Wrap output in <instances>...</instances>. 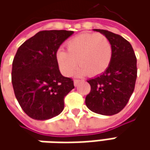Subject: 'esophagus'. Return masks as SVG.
Wrapping results in <instances>:
<instances>
[{
    "label": "esophagus",
    "mask_w": 150,
    "mask_h": 150,
    "mask_svg": "<svg viewBox=\"0 0 150 150\" xmlns=\"http://www.w3.org/2000/svg\"><path fill=\"white\" fill-rule=\"evenodd\" d=\"M79 83V80H74V86H78V84Z\"/></svg>",
    "instance_id": "34e87169"
}]
</instances>
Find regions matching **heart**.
Returning a JSON list of instances; mask_svg holds the SVG:
<instances>
[{"label":"heart","mask_w":150,"mask_h":150,"mask_svg":"<svg viewBox=\"0 0 150 150\" xmlns=\"http://www.w3.org/2000/svg\"><path fill=\"white\" fill-rule=\"evenodd\" d=\"M67 49L57 52V61L61 72L69 76L78 64L81 65L75 75H98L109 66L112 60V46L102 34H80L67 42ZM79 61H78L77 60Z\"/></svg>","instance_id":"b5f03b06"}]
</instances>
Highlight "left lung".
Returning <instances> with one entry per match:
<instances>
[{"label":"left lung","instance_id":"1","mask_svg":"<svg viewBox=\"0 0 150 150\" xmlns=\"http://www.w3.org/2000/svg\"><path fill=\"white\" fill-rule=\"evenodd\" d=\"M105 36L112 46L111 62L104 72L90 78V93L85 103L91 111L102 115L119 112L129 100L137 78V59L131 44L118 34L93 29Z\"/></svg>","mask_w":150,"mask_h":150}]
</instances>
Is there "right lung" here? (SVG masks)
<instances>
[{"label": "right lung", "instance_id": "obj_1", "mask_svg": "<svg viewBox=\"0 0 150 150\" xmlns=\"http://www.w3.org/2000/svg\"><path fill=\"white\" fill-rule=\"evenodd\" d=\"M72 31L38 32L18 48L11 71L15 96L26 114L47 120L64 108V97L74 88L71 78L61 74L57 52Z\"/></svg>", "mask_w": 150, "mask_h": 150}]
</instances>
